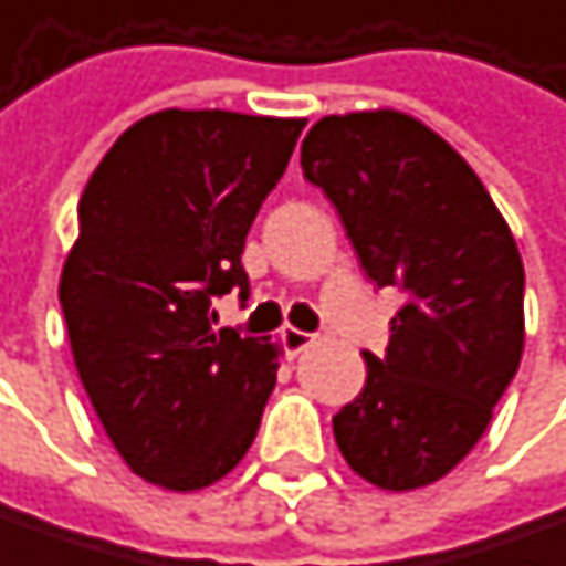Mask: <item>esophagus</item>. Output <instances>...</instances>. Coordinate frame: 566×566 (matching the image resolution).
<instances>
[{"instance_id":"obj_1","label":"esophagus","mask_w":566,"mask_h":566,"mask_svg":"<svg viewBox=\"0 0 566 566\" xmlns=\"http://www.w3.org/2000/svg\"><path fill=\"white\" fill-rule=\"evenodd\" d=\"M283 352L290 355V358H296L300 352H306L313 342H316V335H310V332H300V328H283Z\"/></svg>"}]
</instances>
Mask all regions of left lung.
Returning a JSON list of instances; mask_svg holds the SVG:
<instances>
[{"mask_svg":"<svg viewBox=\"0 0 566 566\" xmlns=\"http://www.w3.org/2000/svg\"><path fill=\"white\" fill-rule=\"evenodd\" d=\"M303 176L338 208L378 286L407 303L361 394L332 417L345 462L378 489L443 479L479 443L525 348V266L460 153L400 109L322 116Z\"/></svg>","mask_w":566,"mask_h":566,"instance_id":"left-lung-1","label":"left lung"}]
</instances>
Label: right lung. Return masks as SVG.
<instances>
[{
    "label": "right lung",
    "mask_w": 566,
    "mask_h": 566,
    "mask_svg": "<svg viewBox=\"0 0 566 566\" xmlns=\"http://www.w3.org/2000/svg\"><path fill=\"white\" fill-rule=\"evenodd\" d=\"M306 119L159 109L87 181L57 300L71 355L109 443L146 482L195 492L250 450L280 345L211 328L241 290L250 224Z\"/></svg>",
    "instance_id": "1"
}]
</instances>
